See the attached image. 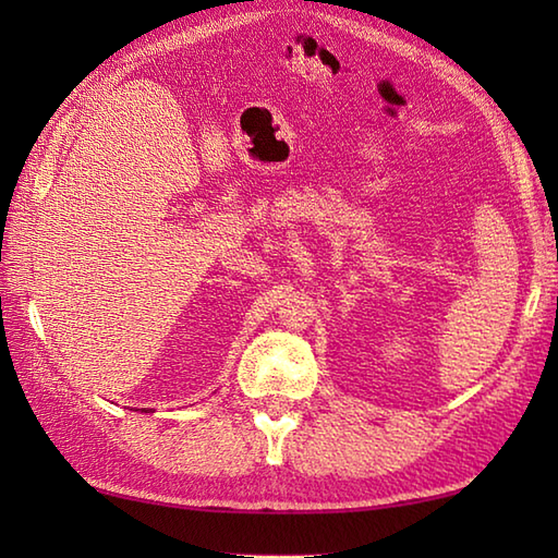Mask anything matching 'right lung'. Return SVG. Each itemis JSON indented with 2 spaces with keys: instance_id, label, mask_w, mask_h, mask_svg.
Wrapping results in <instances>:
<instances>
[{
  "instance_id": "add662e5",
  "label": "right lung",
  "mask_w": 558,
  "mask_h": 558,
  "mask_svg": "<svg viewBox=\"0 0 558 558\" xmlns=\"http://www.w3.org/2000/svg\"><path fill=\"white\" fill-rule=\"evenodd\" d=\"M144 412H148V410H146V408H144Z\"/></svg>"
}]
</instances>
